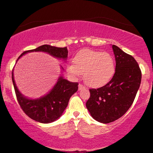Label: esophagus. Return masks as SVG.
<instances>
[{
	"mask_svg": "<svg viewBox=\"0 0 153 153\" xmlns=\"http://www.w3.org/2000/svg\"><path fill=\"white\" fill-rule=\"evenodd\" d=\"M78 88H79V90H81V89H83V88H85V87L82 84H79L78 85Z\"/></svg>",
	"mask_w": 153,
	"mask_h": 153,
	"instance_id": "1",
	"label": "esophagus"
}]
</instances>
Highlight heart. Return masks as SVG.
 Wrapping results in <instances>:
<instances>
[{
	"mask_svg": "<svg viewBox=\"0 0 153 153\" xmlns=\"http://www.w3.org/2000/svg\"><path fill=\"white\" fill-rule=\"evenodd\" d=\"M72 63L67 66L68 73L74 78L84 73L85 82L92 88L107 85L116 72L114 58L107 52L82 49L75 54Z\"/></svg>",
	"mask_w": 153,
	"mask_h": 153,
	"instance_id": "1",
	"label": "heart"
}]
</instances>
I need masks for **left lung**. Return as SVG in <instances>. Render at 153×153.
Here are the masks:
<instances>
[{"label":"left lung","instance_id":"8db88e82","mask_svg":"<svg viewBox=\"0 0 153 153\" xmlns=\"http://www.w3.org/2000/svg\"><path fill=\"white\" fill-rule=\"evenodd\" d=\"M116 60V72L107 85L90 89L86 107L92 118L103 123L121 117L132 105L141 82L140 67L132 56L112 45Z\"/></svg>","mask_w":153,"mask_h":153}]
</instances>
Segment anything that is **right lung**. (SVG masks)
I'll use <instances>...</instances> for the list:
<instances>
[{
  "label": "right lung",
  "instance_id": "1",
  "mask_svg": "<svg viewBox=\"0 0 153 153\" xmlns=\"http://www.w3.org/2000/svg\"><path fill=\"white\" fill-rule=\"evenodd\" d=\"M32 51L46 52L54 57L63 59H67L68 52L67 47L59 48L44 44L35 49L24 51L18 57V59L25 53ZM12 80L17 102L22 111L32 119L43 123L53 122L59 119L67 107L71 97L78 89V82H70L60 77L49 93L39 99L30 100L25 97L17 89L13 77V70Z\"/></svg>",
  "mask_w": 153,
  "mask_h": 153
}]
</instances>
